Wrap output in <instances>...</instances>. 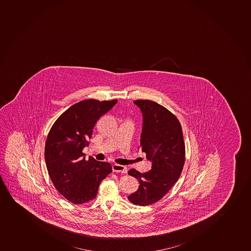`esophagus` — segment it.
I'll list each match as a JSON object with an SVG mask.
<instances>
[{
	"instance_id": "obj_1",
	"label": "esophagus",
	"mask_w": 251,
	"mask_h": 251,
	"mask_svg": "<svg viewBox=\"0 0 251 251\" xmlns=\"http://www.w3.org/2000/svg\"><path fill=\"white\" fill-rule=\"evenodd\" d=\"M112 171L117 172V173L126 174L127 168L126 166L118 165V164H114L112 166Z\"/></svg>"
}]
</instances>
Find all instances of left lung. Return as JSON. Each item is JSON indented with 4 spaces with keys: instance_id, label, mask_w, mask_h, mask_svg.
<instances>
[{
    "instance_id": "1",
    "label": "left lung",
    "mask_w": 251,
    "mask_h": 251,
    "mask_svg": "<svg viewBox=\"0 0 251 251\" xmlns=\"http://www.w3.org/2000/svg\"><path fill=\"white\" fill-rule=\"evenodd\" d=\"M143 114L140 149L151 161V170L142 174L131 169L139 187L128 197L137 205L158 201L178 181L185 162L183 130L177 117L166 107L151 100H134Z\"/></svg>"
}]
</instances>
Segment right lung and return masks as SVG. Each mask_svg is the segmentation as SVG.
Listing matches in <instances>:
<instances>
[{
  "instance_id": "right-lung-1",
  "label": "right lung",
  "mask_w": 251,
  "mask_h": 251,
  "mask_svg": "<svg viewBox=\"0 0 251 251\" xmlns=\"http://www.w3.org/2000/svg\"><path fill=\"white\" fill-rule=\"evenodd\" d=\"M117 102L82 100L66 110L50 130L45 146L47 171L55 188L73 204L95 198L101 181L112 173L111 164L92 156L85 160L82 150L99 118Z\"/></svg>"
}]
</instances>
